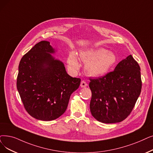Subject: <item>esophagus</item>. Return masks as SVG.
<instances>
[{
    "label": "esophagus",
    "instance_id": "1",
    "mask_svg": "<svg viewBox=\"0 0 153 153\" xmlns=\"http://www.w3.org/2000/svg\"><path fill=\"white\" fill-rule=\"evenodd\" d=\"M88 85V84L86 83L84 81H82L81 82V88H85Z\"/></svg>",
    "mask_w": 153,
    "mask_h": 153
}]
</instances>
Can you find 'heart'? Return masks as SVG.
I'll use <instances>...</instances> for the list:
<instances>
[{"instance_id":"heart-1","label":"heart","mask_w":153,"mask_h":153,"mask_svg":"<svg viewBox=\"0 0 153 153\" xmlns=\"http://www.w3.org/2000/svg\"><path fill=\"white\" fill-rule=\"evenodd\" d=\"M79 56L81 60L86 63L85 65L86 73L94 77L106 74L117 62L114 53L104 48L85 49L80 52ZM68 65L72 71H77L79 69L78 57L74 52L69 53Z\"/></svg>"}]
</instances>
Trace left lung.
Here are the masks:
<instances>
[{
    "instance_id": "left-lung-1",
    "label": "left lung",
    "mask_w": 153,
    "mask_h": 153,
    "mask_svg": "<svg viewBox=\"0 0 153 153\" xmlns=\"http://www.w3.org/2000/svg\"><path fill=\"white\" fill-rule=\"evenodd\" d=\"M141 69L131 55L105 76L89 79L90 110L99 122H121L133 109L142 87Z\"/></svg>"
}]
</instances>
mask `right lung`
Segmentation results:
<instances>
[{
	"mask_svg": "<svg viewBox=\"0 0 153 153\" xmlns=\"http://www.w3.org/2000/svg\"><path fill=\"white\" fill-rule=\"evenodd\" d=\"M48 41L36 44L22 57L19 65L17 88L24 108L33 117L52 121L68 108L70 96L79 88L81 79L66 72L64 64L50 53Z\"/></svg>",
	"mask_w": 153,
	"mask_h": 153,
	"instance_id": "obj_1",
	"label": "right lung"
}]
</instances>
